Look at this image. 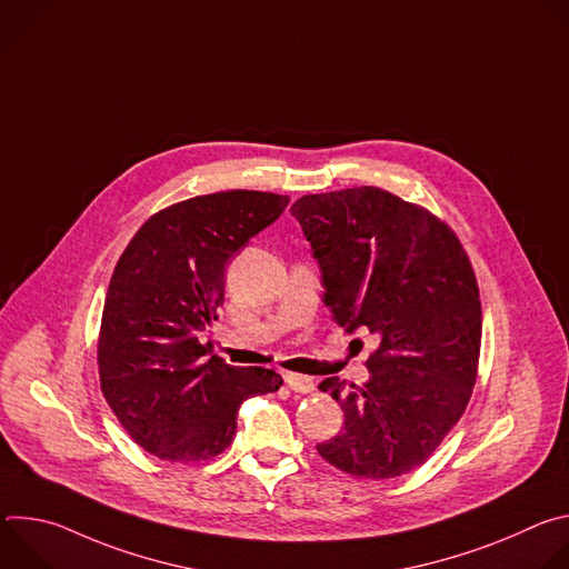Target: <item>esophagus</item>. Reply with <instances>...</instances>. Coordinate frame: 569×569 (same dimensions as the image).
I'll return each mask as SVG.
<instances>
[{
    "instance_id": "1",
    "label": "esophagus",
    "mask_w": 569,
    "mask_h": 569,
    "mask_svg": "<svg viewBox=\"0 0 569 569\" xmlns=\"http://www.w3.org/2000/svg\"><path fill=\"white\" fill-rule=\"evenodd\" d=\"M286 385L295 393H310L315 389V380L310 376H303V373H286Z\"/></svg>"
}]
</instances>
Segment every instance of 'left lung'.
<instances>
[{
  "instance_id": "8db88e82",
  "label": "left lung",
  "mask_w": 569,
  "mask_h": 569,
  "mask_svg": "<svg viewBox=\"0 0 569 569\" xmlns=\"http://www.w3.org/2000/svg\"><path fill=\"white\" fill-rule=\"evenodd\" d=\"M338 327L378 336L371 378L319 382L345 412L317 443L331 466L365 479L415 470L470 400L481 345V301L457 233L421 204L378 187L308 193L292 204Z\"/></svg>"
}]
</instances>
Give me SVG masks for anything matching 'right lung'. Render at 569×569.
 <instances>
[{
	"instance_id": "add662e5",
	"label": "right lung",
	"mask_w": 569,
	"mask_h": 569,
	"mask_svg": "<svg viewBox=\"0 0 569 569\" xmlns=\"http://www.w3.org/2000/svg\"><path fill=\"white\" fill-rule=\"evenodd\" d=\"M288 202L246 189L196 196L152 213L119 257L99 331L101 391L157 459L220 455L233 441L240 402L283 385L272 369L207 360L198 333L218 319L227 261Z\"/></svg>"
}]
</instances>
